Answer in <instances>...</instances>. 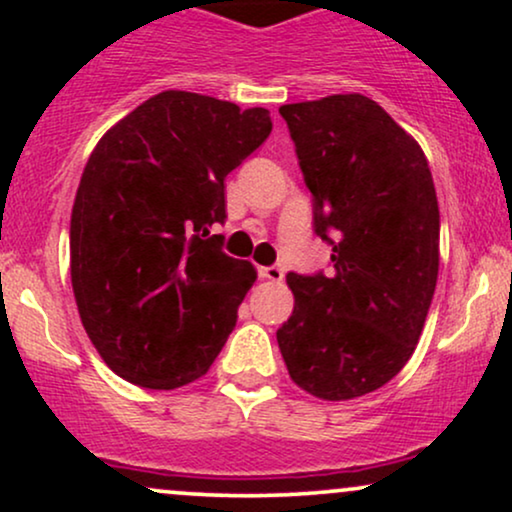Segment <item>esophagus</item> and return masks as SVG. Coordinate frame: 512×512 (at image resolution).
<instances>
[{
	"instance_id": "1",
	"label": "esophagus",
	"mask_w": 512,
	"mask_h": 512,
	"mask_svg": "<svg viewBox=\"0 0 512 512\" xmlns=\"http://www.w3.org/2000/svg\"><path fill=\"white\" fill-rule=\"evenodd\" d=\"M260 276H262V279L279 284V281H284V269H281V267H260Z\"/></svg>"
}]
</instances>
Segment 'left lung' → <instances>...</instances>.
<instances>
[{
    "mask_svg": "<svg viewBox=\"0 0 512 512\" xmlns=\"http://www.w3.org/2000/svg\"><path fill=\"white\" fill-rule=\"evenodd\" d=\"M315 202L335 231L332 272L289 274L293 313L276 332L291 380L327 402L378 390L407 366L440 264L436 187L419 142L361 93L279 108Z\"/></svg>",
    "mask_w": 512,
    "mask_h": 512,
    "instance_id": "left-lung-1",
    "label": "left lung"
}]
</instances>
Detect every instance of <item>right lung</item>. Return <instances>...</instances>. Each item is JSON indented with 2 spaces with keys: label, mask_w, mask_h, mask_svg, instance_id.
<instances>
[{
  "label": "right lung",
  "mask_w": 512,
  "mask_h": 512,
  "mask_svg": "<svg viewBox=\"0 0 512 512\" xmlns=\"http://www.w3.org/2000/svg\"><path fill=\"white\" fill-rule=\"evenodd\" d=\"M269 132L264 108L163 91L88 156L69 269L81 325L120 378L175 390L216 361L257 272L209 228L226 219V175Z\"/></svg>",
  "instance_id": "obj_1"
}]
</instances>
